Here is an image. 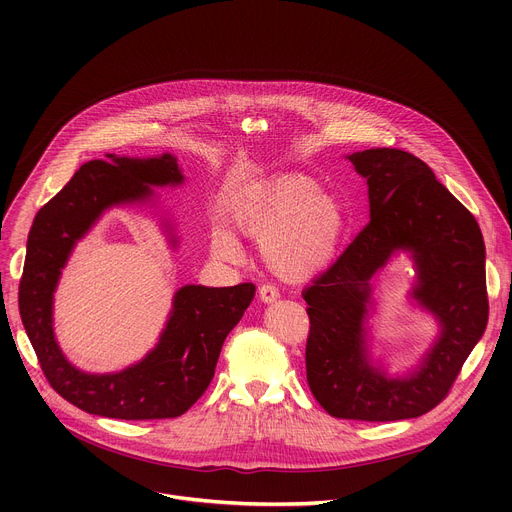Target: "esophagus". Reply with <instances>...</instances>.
Segmentation results:
<instances>
[{
    "instance_id": "esophagus-1",
    "label": "esophagus",
    "mask_w": 512,
    "mask_h": 512,
    "mask_svg": "<svg viewBox=\"0 0 512 512\" xmlns=\"http://www.w3.org/2000/svg\"><path fill=\"white\" fill-rule=\"evenodd\" d=\"M259 298H261V302L271 304V302H275L279 298V291H277L275 285L263 283V285H259Z\"/></svg>"
}]
</instances>
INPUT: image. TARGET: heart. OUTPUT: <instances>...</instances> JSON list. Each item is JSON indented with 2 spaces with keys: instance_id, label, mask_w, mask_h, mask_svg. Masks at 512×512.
Instances as JSON below:
<instances>
[{
  "instance_id": "b5f03b06",
  "label": "heart",
  "mask_w": 512,
  "mask_h": 512,
  "mask_svg": "<svg viewBox=\"0 0 512 512\" xmlns=\"http://www.w3.org/2000/svg\"><path fill=\"white\" fill-rule=\"evenodd\" d=\"M239 229L263 243L269 265L287 279H304L330 263L344 233L342 204L312 178L285 176L237 208ZM218 255L239 259L237 241L218 233Z\"/></svg>"
}]
</instances>
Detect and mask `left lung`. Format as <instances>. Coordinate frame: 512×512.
I'll list each match as a JSON object with an SVG mask.
<instances>
[{"mask_svg":"<svg viewBox=\"0 0 512 512\" xmlns=\"http://www.w3.org/2000/svg\"><path fill=\"white\" fill-rule=\"evenodd\" d=\"M367 178L371 221L304 289L310 334L306 377L316 401L338 419L397 421L440 405L488 322L484 241L472 212L419 158L393 148L348 156ZM397 248L414 253V297L443 324V336L409 380H387L366 360L361 322L368 279Z\"/></svg>","mask_w":512,"mask_h":512,"instance_id":"1","label":"left lung"}]
</instances>
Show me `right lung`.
Wrapping results in <instances>:
<instances>
[{
    "label": "right lung",
    "mask_w": 512,
    "mask_h": 512,
    "mask_svg": "<svg viewBox=\"0 0 512 512\" xmlns=\"http://www.w3.org/2000/svg\"><path fill=\"white\" fill-rule=\"evenodd\" d=\"M109 158L85 162L38 210L20 279V316L46 381L68 403L127 421L180 417L210 385L223 342L249 308L255 285H184L160 344L141 362L115 375H87L72 367L52 332V294L68 253L105 208L145 198L150 186L184 180L170 154Z\"/></svg>",
    "instance_id": "add662e5"
}]
</instances>
